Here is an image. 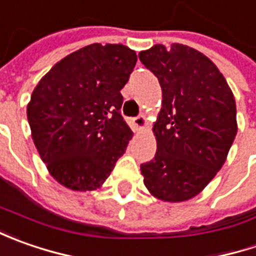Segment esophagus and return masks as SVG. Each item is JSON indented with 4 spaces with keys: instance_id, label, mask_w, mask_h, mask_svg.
<instances>
[{
    "instance_id": "34e87169",
    "label": "esophagus",
    "mask_w": 256,
    "mask_h": 256,
    "mask_svg": "<svg viewBox=\"0 0 256 256\" xmlns=\"http://www.w3.org/2000/svg\"><path fill=\"white\" fill-rule=\"evenodd\" d=\"M146 124H148V121H146V116L145 115H138L136 118H134V125L136 126L138 131L145 130L146 128Z\"/></svg>"
}]
</instances>
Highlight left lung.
Wrapping results in <instances>:
<instances>
[{
  "label": "left lung",
  "mask_w": 256,
  "mask_h": 256,
  "mask_svg": "<svg viewBox=\"0 0 256 256\" xmlns=\"http://www.w3.org/2000/svg\"><path fill=\"white\" fill-rule=\"evenodd\" d=\"M138 56L162 90L156 154L141 165L144 184L164 202L188 201L226 161L238 131L234 94L216 65L188 45L156 44Z\"/></svg>",
  "instance_id": "1"
}]
</instances>
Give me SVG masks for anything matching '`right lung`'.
I'll return each instance as SVG.
<instances>
[{"mask_svg":"<svg viewBox=\"0 0 256 256\" xmlns=\"http://www.w3.org/2000/svg\"><path fill=\"white\" fill-rule=\"evenodd\" d=\"M136 64L122 44H91L40 80L26 105L31 136L55 181L72 191L102 186L132 131L120 112Z\"/></svg>","mask_w":256,"mask_h":256,"instance_id":"obj_1","label":"right lung"}]
</instances>
